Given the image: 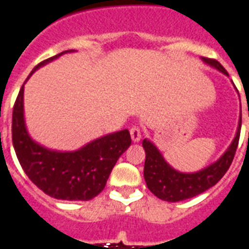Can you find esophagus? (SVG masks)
<instances>
[{
  "label": "esophagus",
  "instance_id": "34e87169",
  "mask_svg": "<svg viewBox=\"0 0 249 249\" xmlns=\"http://www.w3.org/2000/svg\"><path fill=\"white\" fill-rule=\"evenodd\" d=\"M130 137H132V141L134 143L140 142L141 138H142V133H141L140 126H133V128L130 129Z\"/></svg>",
  "mask_w": 249,
  "mask_h": 249
}]
</instances>
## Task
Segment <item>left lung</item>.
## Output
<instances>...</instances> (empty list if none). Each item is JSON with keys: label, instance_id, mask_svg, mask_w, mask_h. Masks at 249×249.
Here are the masks:
<instances>
[{"label": "left lung", "instance_id": "8db88e82", "mask_svg": "<svg viewBox=\"0 0 249 249\" xmlns=\"http://www.w3.org/2000/svg\"><path fill=\"white\" fill-rule=\"evenodd\" d=\"M201 60L209 67L220 71L225 76H229L226 70L217 60L208 59V58H201ZM240 126H242V115L239 116V123L234 140L226 148V151L216 161L196 172H179L174 169L164 159L163 154L156 147V144L152 141L144 138L142 142L146 152L143 177L148 190L161 200L176 203L196 196L199 194L204 193L205 190L211 189L224 177L229 166L231 165L239 142Z\"/></svg>", "mask_w": 249, "mask_h": 249}]
</instances>
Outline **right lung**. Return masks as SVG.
Segmentation results:
<instances>
[{
  "label": "right lung",
  "mask_w": 249,
  "mask_h": 249,
  "mask_svg": "<svg viewBox=\"0 0 249 249\" xmlns=\"http://www.w3.org/2000/svg\"><path fill=\"white\" fill-rule=\"evenodd\" d=\"M75 50H66L41 62L24 84L45 64ZM24 84L13 109V146L28 178L46 195L60 200L93 199L105 189L111 170L132 143L128 129L108 133L90 141L75 151L45 147L31 137L24 117Z\"/></svg>",
  "instance_id": "add662e5"
}]
</instances>
